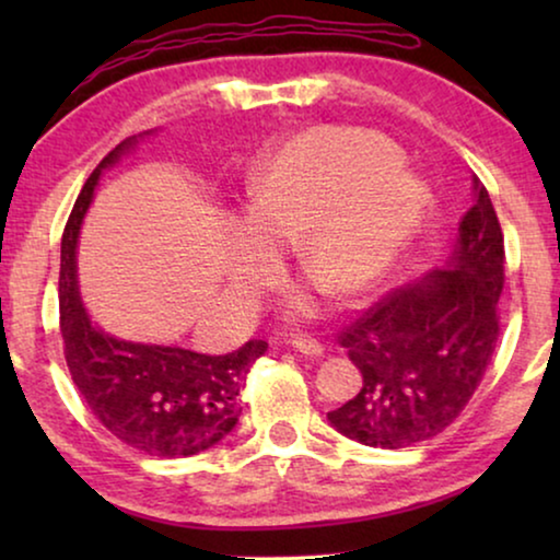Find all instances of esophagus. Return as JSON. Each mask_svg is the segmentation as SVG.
<instances>
[{"label":"esophagus","instance_id":"obj_1","mask_svg":"<svg viewBox=\"0 0 560 560\" xmlns=\"http://www.w3.org/2000/svg\"><path fill=\"white\" fill-rule=\"evenodd\" d=\"M290 343H293V349L301 351L303 357L316 359V357L324 354V343L316 341V339H305V336H295V339L290 341Z\"/></svg>","mask_w":560,"mask_h":560}]
</instances>
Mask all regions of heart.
I'll return each instance as SVG.
<instances>
[{"instance_id":"b5f03b06","label":"heart","mask_w":560,"mask_h":560,"mask_svg":"<svg viewBox=\"0 0 560 560\" xmlns=\"http://www.w3.org/2000/svg\"><path fill=\"white\" fill-rule=\"evenodd\" d=\"M425 198L385 137L354 127L308 129L252 183L236 280L257 285L272 272L275 247L298 240V255L331 290L362 293L400 257Z\"/></svg>"}]
</instances>
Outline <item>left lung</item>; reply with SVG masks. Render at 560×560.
Segmentation results:
<instances>
[{
  "mask_svg": "<svg viewBox=\"0 0 560 560\" xmlns=\"http://www.w3.org/2000/svg\"><path fill=\"white\" fill-rule=\"evenodd\" d=\"M504 236L474 175V206L443 270L370 305L336 341L362 389L328 412L336 431L372 448H408L462 416L500 336Z\"/></svg>",
  "mask_w": 560,
  "mask_h": 560,
  "instance_id": "1",
  "label": "left lung"
}]
</instances>
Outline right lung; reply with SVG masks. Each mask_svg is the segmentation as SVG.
Returning <instances> with one entry per match:
<instances>
[{
  "instance_id": "obj_1",
  "label": "right lung",
  "mask_w": 560,
  "mask_h": 560,
  "mask_svg": "<svg viewBox=\"0 0 560 560\" xmlns=\"http://www.w3.org/2000/svg\"><path fill=\"white\" fill-rule=\"evenodd\" d=\"M137 142L129 137L94 167L60 240V336L73 385L89 410L121 443L155 458H183L217 446L242 416L240 389L267 351L252 339L224 357L180 347L119 341L91 326L75 282V242L104 167Z\"/></svg>"
}]
</instances>
